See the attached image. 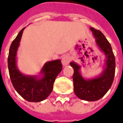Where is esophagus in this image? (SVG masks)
<instances>
[{
	"label": "esophagus",
	"mask_w": 123,
	"mask_h": 123,
	"mask_svg": "<svg viewBox=\"0 0 123 123\" xmlns=\"http://www.w3.org/2000/svg\"><path fill=\"white\" fill-rule=\"evenodd\" d=\"M70 61V56L69 55H64L62 56V64L63 66H67V65H68L69 64Z\"/></svg>",
	"instance_id": "esophagus-1"
}]
</instances>
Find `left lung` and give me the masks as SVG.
Wrapping results in <instances>:
<instances>
[{"instance_id": "left-lung-1", "label": "left lung", "mask_w": 123, "mask_h": 123, "mask_svg": "<svg viewBox=\"0 0 123 123\" xmlns=\"http://www.w3.org/2000/svg\"><path fill=\"white\" fill-rule=\"evenodd\" d=\"M95 43L105 56V67L100 74L86 79L80 72V66L72 61L70 64L74 69V91L78 98L88 101H95L103 97L111 88L115 72V59L111 44L99 30L90 28Z\"/></svg>"}]
</instances>
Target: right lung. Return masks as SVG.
I'll list each match as a JSON object with an SVG mask.
<instances>
[{"label":"right lung","instance_id":"right-lung-1","mask_svg":"<svg viewBox=\"0 0 123 123\" xmlns=\"http://www.w3.org/2000/svg\"><path fill=\"white\" fill-rule=\"evenodd\" d=\"M24 29L19 32L10 47L8 57L10 77L16 91L24 99L30 102H39L50 95L62 65L60 59L47 62L41 68V76L25 75L20 72L16 64V55Z\"/></svg>","mask_w":123,"mask_h":123}]
</instances>
